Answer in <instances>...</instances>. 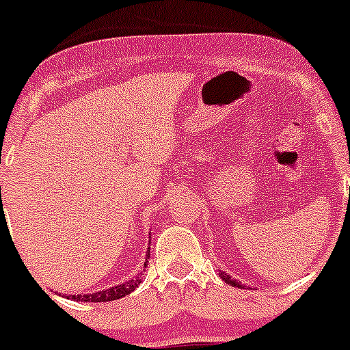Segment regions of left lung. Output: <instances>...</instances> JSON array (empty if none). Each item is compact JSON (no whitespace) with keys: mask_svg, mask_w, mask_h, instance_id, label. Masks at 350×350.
Instances as JSON below:
<instances>
[{"mask_svg":"<svg viewBox=\"0 0 350 350\" xmlns=\"http://www.w3.org/2000/svg\"><path fill=\"white\" fill-rule=\"evenodd\" d=\"M220 276H221V280H224L225 283H227V284H232V286H237V288H242V284L239 283V281L232 280V278L228 276V274H224V273H220Z\"/></svg>","mask_w":350,"mask_h":350,"instance_id":"left-lung-1","label":"left lung"}]
</instances>
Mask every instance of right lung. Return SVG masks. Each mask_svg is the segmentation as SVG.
Segmentation results:
<instances>
[{"mask_svg":"<svg viewBox=\"0 0 350 350\" xmlns=\"http://www.w3.org/2000/svg\"><path fill=\"white\" fill-rule=\"evenodd\" d=\"M1 189V188H0ZM0 198H1V191H0ZM150 250H147V257H149ZM144 267H147V260L144 262ZM140 281L139 280H130L126 283L113 286V288L105 289V291H98L93 293V295H70L69 298L74 299V301H93V303H100V301H113V299L123 298V296L130 295L135 288H139Z\"/></svg>","mask_w":350,"mask_h":350,"instance_id":"add662e5","label":"right lung"}]
</instances>
